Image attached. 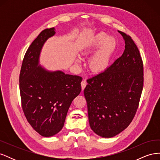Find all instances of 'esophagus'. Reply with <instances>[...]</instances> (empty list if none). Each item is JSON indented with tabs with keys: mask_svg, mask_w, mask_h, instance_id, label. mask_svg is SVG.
I'll list each match as a JSON object with an SVG mask.
<instances>
[{
	"mask_svg": "<svg viewBox=\"0 0 160 160\" xmlns=\"http://www.w3.org/2000/svg\"><path fill=\"white\" fill-rule=\"evenodd\" d=\"M81 89H82V90H84V89L85 88V87H86L87 84H88V83H87L86 80L84 79V80H83V81H81Z\"/></svg>",
	"mask_w": 160,
	"mask_h": 160,
	"instance_id": "obj_1",
	"label": "esophagus"
}]
</instances>
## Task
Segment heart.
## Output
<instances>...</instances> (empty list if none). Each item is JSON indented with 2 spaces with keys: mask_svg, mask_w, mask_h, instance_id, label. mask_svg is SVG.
Segmentation results:
<instances>
[{
  "mask_svg": "<svg viewBox=\"0 0 160 160\" xmlns=\"http://www.w3.org/2000/svg\"><path fill=\"white\" fill-rule=\"evenodd\" d=\"M118 40L113 36H108L107 33L100 32L91 38L89 44L82 51L85 55L89 51L98 49L89 59L88 65L93 72H100L108 68L111 59L118 49ZM77 63H79L81 59L77 58Z\"/></svg>",
  "mask_w": 160,
  "mask_h": 160,
  "instance_id": "obj_1",
  "label": "heart"
}]
</instances>
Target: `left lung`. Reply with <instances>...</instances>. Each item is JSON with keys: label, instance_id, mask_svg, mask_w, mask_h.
<instances>
[{"label": "left lung", "instance_id": "8db88e82", "mask_svg": "<svg viewBox=\"0 0 160 160\" xmlns=\"http://www.w3.org/2000/svg\"><path fill=\"white\" fill-rule=\"evenodd\" d=\"M125 41L122 55L103 72L87 80L84 89L91 129L110 138L132 122L143 85L142 57L132 38L118 31Z\"/></svg>", "mask_w": 160, "mask_h": 160}]
</instances>
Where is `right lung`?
<instances>
[{
	"label": "right lung",
	"mask_w": 160,
	"mask_h": 160,
	"mask_svg": "<svg viewBox=\"0 0 160 160\" xmlns=\"http://www.w3.org/2000/svg\"><path fill=\"white\" fill-rule=\"evenodd\" d=\"M55 31L54 27L45 29L31 43L19 77L23 112L32 128L46 138L62 129L72 101L81 91V77L47 70L39 64L42 48Z\"/></svg>",
	"instance_id": "1"
}]
</instances>
